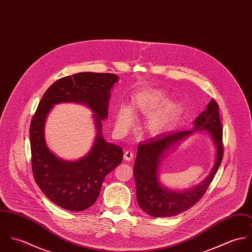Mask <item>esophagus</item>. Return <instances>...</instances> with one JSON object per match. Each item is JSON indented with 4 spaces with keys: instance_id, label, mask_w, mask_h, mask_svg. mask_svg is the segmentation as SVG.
Masks as SVG:
<instances>
[{
    "instance_id": "34e87169",
    "label": "esophagus",
    "mask_w": 252,
    "mask_h": 252,
    "mask_svg": "<svg viewBox=\"0 0 252 252\" xmlns=\"http://www.w3.org/2000/svg\"><path fill=\"white\" fill-rule=\"evenodd\" d=\"M133 158H134V153H133V151H131V150H126V151L124 152V159H125L126 161H131V160H133Z\"/></svg>"
}]
</instances>
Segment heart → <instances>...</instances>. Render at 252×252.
<instances>
[{"mask_svg": "<svg viewBox=\"0 0 252 252\" xmlns=\"http://www.w3.org/2000/svg\"><path fill=\"white\" fill-rule=\"evenodd\" d=\"M165 100V93L161 90H147L133 97L131 108L122 106L115 116V127L121 132H127L134 124V112L147 114L143 128L149 136H158L166 131L177 113L178 105L173 101H167L160 108L157 107Z\"/></svg>", "mask_w": 252, "mask_h": 252, "instance_id": "heart-1", "label": "heart"}]
</instances>
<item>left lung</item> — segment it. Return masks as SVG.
<instances>
[{
    "label": "left lung",
    "mask_w": 252,
    "mask_h": 252,
    "mask_svg": "<svg viewBox=\"0 0 252 252\" xmlns=\"http://www.w3.org/2000/svg\"><path fill=\"white\" fill-rule=\"evenodd\" d=\"M199 130L209 135L216 149L215 164L210 175L201 184L187 190L178 191L167 188L158 179L159 166L163 157L182 140ZM222 157V125L218 105L212 99L206 110L194 120L192 130L171 132L139 144L134 164L139 206L144 213L153 217H171L189 210L206 193L221 164Z\"/></svg>",
    "instance_id": "8db88e82"
}]
</instances>
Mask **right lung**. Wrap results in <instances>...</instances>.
<instances>
[{
	"mask_svg": "<svg viewBox=\"0 0 252 252\" xmlns=\"http://www.w3.org/2000/svg\"><path fill=\"white\" fill-rule=\"evenodd\" d=\"M118 79L114 73H74L55 81L38 104L30 126L32 170L37 186L58 207L71 212L90 208L99 197L106 176L122 162V148L108 143L102 133L110 92ZM61 102L83 104L94 112L95 140L90 152L78 160L59 158L45 141L47 115Z\"/></svg>",
	"mask_w": 252,
	"mask_h": 252,
	"instance_id": "1",
	"label": "right lung"
}]
</instances>
